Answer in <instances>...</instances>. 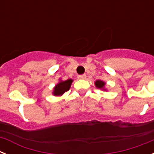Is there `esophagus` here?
I'll return each instance as SVG.
<instances>
[{"mask_svg":"<svg viewBox=\"0 0 154 154\" xmlns=\"http://www.w3.org/2000/svg\"><path fill=\"white\" fill-rule=\"evenodd\" d=\"M78 78L80 79H85L86 78V75H85V74H84V75H79L78 76Z\"/></svg>","mask_w":154,"mask_h":154,"instance_id":"esophagus-1","label":"esophagus"}]
</instances>
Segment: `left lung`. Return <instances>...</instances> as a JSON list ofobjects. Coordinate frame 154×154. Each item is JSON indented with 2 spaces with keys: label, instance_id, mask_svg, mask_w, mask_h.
Here are the masks:
<instances>
[{
  "label": "left lung",
  "instance_id": "left-lung-1",
  "mask_svg": "<svg viewBox=\"0 0 154 154\" xmlns=\"http://www.w3.org/2000/svg\"><path fill=\"white\" fill-rule=\"evenodd\" d=\"M95 85H96V86L97 87L98 89H104V86L105 85H106V82H104L103 81H101V80H97V81H96V82H95Z\"/></svg>",
  "mask_w": 154,
  "mask_h": 154
}]
</instances>
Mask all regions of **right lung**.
Masks as SVG:
<instances>
[{"instance_id":"right-lung-1","label":"right lung","mask_w":154,"mask_h":154,"mask_svg":"<svg viewBox=\"0 0 154 154\" xmlns=\"http://www.w3.org/2000/svg\"><path fill=\"white\" fill-rule=\"evenodd\" d=\"M72 79H68L58 82L54 88L53 95L54 96H62V94L65 93V92H67L70 89V86L72 83Z\"/></svg>"}]
</instances>
